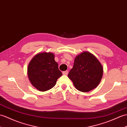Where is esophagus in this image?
Returning <instances> with one entry per match:
<instances>
[{"mask_svg":"<svg viewBox=\"0 0 127 127\" xmlns=\"http://www.w3.org/2000/svg\"><path fill=\"white\" fill-rule=\"evenodd\" d=\"M67 73H68V71H65L63 72V75H67Z\"/></svg>","mask_w":127,"mask_h":127,"instance_id":"34e87169","label":"esophagus"}]
</instances>
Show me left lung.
I'll list each match as a JSON object with an SVG mask.
<instances>
[{
    "instance_id": "8db88e82",
    "label": "left lung",
    "mask_w": 127,
    "mask_h": 127,
    "mask_svg": "<svg viewBox=\"0 0 127 127\" xmlns=\"http://www.w3.org/2000/svg\"><path fill=\"white\" fill-rule=\"evenodd\" d=\"M103 72V66L98 59L90 52L84 51L75 57L68 77L76 89L86 93L98 86Z\"/></svg>"
}]
</instances>
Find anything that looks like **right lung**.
<instances>
[{"mask_svg": "<svg viewBox=\"0 0 127 127\" xmlns=\"http://www.w3.org/2000/svg\"><path fill=\"white\" fill-rule=\"evenodd\" d=\"M62 73L55 61V55L50 52H39L32 58L28 67V76L33 86L40 91L54 87Z\"/></svg>", "mask_w": 127, "mask_h": 127, "instance_id": "1", "label": "right lung"}]
</instances>
